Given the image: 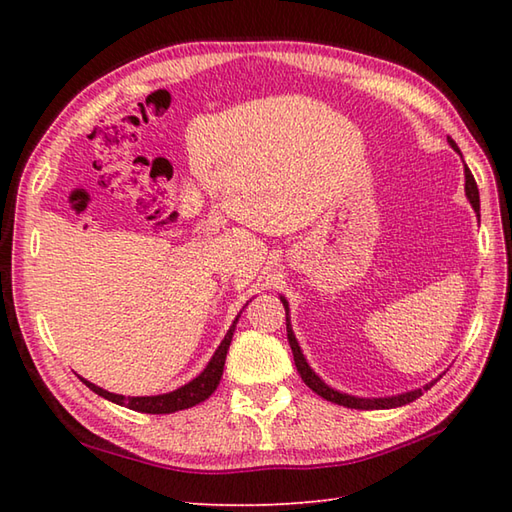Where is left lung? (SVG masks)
Segmentation results:
<instances>
[{"mask_svg": "<svg viewBox=\"0 0 512 512\" xmlns=\"http://www.w3.org/2000/svg\"><path fill=\"white\" fill-rule=\"evenodd\" d=\"M447 140H449V145L460 154V149H458V145H455V140H453V138H447ZM464 178H466V184H464L466 198H469V202L473 204V209H475L477 213H480V191H477V184H475V178H473V173H471L469 167H464ZM281 303H284V308H286L288 343H290V347H292V356H295V365H297V372H299L301 380L314 391V394H319L321 398L334 402V405H343V407H347V409H394V407L409 405V402H413V400L422 396V391L431 389L433 383H436V380H431V383H427V385L420 387V389L405 391V394L389 396V398H358V396H350V394H341V391H336V389H332L330 385H325L323 380L310 369V365H308V361H306V356H303L301 347H299V343H297V339H295V332H292L290 317H288V301H286L284 297H281Z\"/></svg>", "mask_w": 512, "mask_h": 512, "instance_id": "left-lung-1", "label": "left lung"}]
</instances>
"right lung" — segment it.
<instances>
[{
	"mask_svg": "<svg viewBox=\"0 0 512 512\" xmlns=\"http://www.w3.org/2000/svg\"><path fill=\"white\" fill-rule=\"evenodd\" d=\"M239 321V314L235 317L233 325L228 328L224 341L217 347L213 358L209 361V365L204 367V372L200 376H195L191 383L182 385L176 391H169V394H160V396H121V394H112V391H105L103 387H96L90 380L81 378L85 385H88L94 394L103 396L105 400H112L116 405H123L129 407L134 411L140 413H176L182 409H189L193 405H198V402L209 398L213 391L220 385V378L224 372V361H226V352H228V345L233 341V332H235V325Z\"/></svg>",
	"mask_w": 512,
	"mask_h": 512,
	"instance_id": "right-lung-1",
	"label": "right lung"
}]
</instances>
